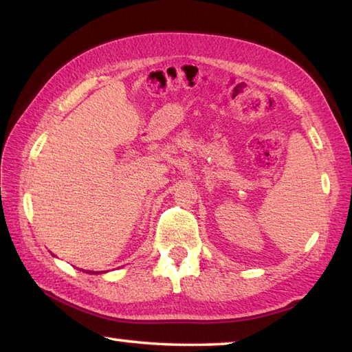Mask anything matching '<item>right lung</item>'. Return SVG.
Masks as SVG:
<instances>
[{"label": "right lung", "mask_w": 352, "mask_h": 352, "mask_svg": "<svg viewBox=\"0 0 352 352\" xmlns=\"http://www.w3.org/2000/svg\"><path fill=\"white\" fill-rule=\"evenodd\" d=\"M82 272H85V270H82ZM88 272H89V270H87V273H88ZM89 273H94V272H89Z\"/></svg>", "instance_id": "add662e5"}]
</instances>
